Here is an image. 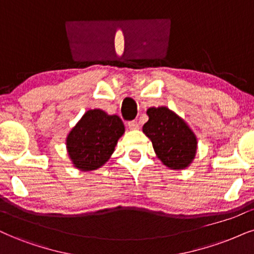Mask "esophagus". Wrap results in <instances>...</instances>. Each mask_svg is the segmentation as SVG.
I'll use <instances>...</instances> for the list:
<instances>
[{"label": "esophagus", "mask_w": 254, "mask_h": 254, "mask_svg": "<svg viewBox=\"0 0 254 254\" xmlns=\"http://www.w3.org/2000/svg\"><path fill=\"white\" fill-rule=\"evenodd\" d=\"M128 127H129V129L132 130H135V129H139V122L135 121V120H132V121H128Z\"/></svg>", "instance_id": "obj_1"}]
</instances>
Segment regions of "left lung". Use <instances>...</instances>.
Here are the masks:
<instances>
[{
	"mask_svg": "<svg viewBox=\"0 0 254 254\" xmlns=\"http://www.w3.org/2000/svg\"><path fill=\"white\" fill-rule=\"evenodd\" d=\"M147 115L142 132L152 141L159 160L170 170L189 168L198 149V139L189 124L165 106L148 108Z\"/></svg>",
	"mask_w": 254,
	"mask_h": 254,
	"instance_id": "obj_1",
	"label": "left lung"
}]
</instances>
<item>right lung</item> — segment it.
Returning a JSON list of instances; mask_svg holds the SVG:
<instances>
[{
  "label": "right lung",
  "mask_w": 254,
  "mask_h": 254,
  "mask_svg": "<svg viewBox=\"0 0 254 254\" xmlns=\"http://www.w3.org/2000/svg\"><path fill=\"white\" fill-rule=\"evenodd\" d=\"M124 133L125 125L118 115H109L99 108L88 109L65 137L71 165L81 172L101 168L111 159Z\"/></svg>",
  "instance_id": "right-lung-1"
}]
</instances>
